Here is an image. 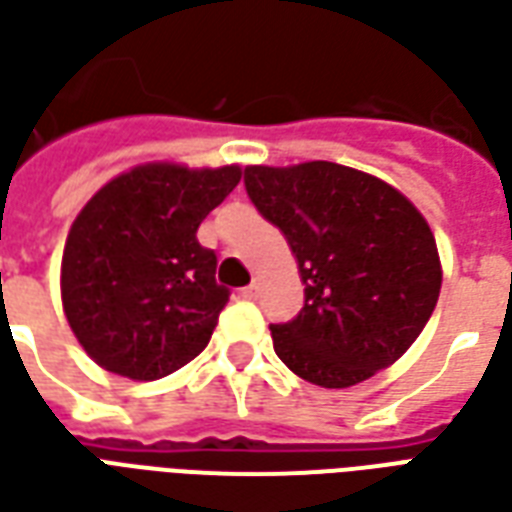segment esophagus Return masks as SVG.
<instances>
[{
	"label": "esophagus",
	"instance_id": "34e87169",
	"mask_svg": "<svg viewBox=\"0 0 512 512\" xmlns=\"http://www.w3.org/2000/svg\"><path fill=\"white\" fill-rule=\"evenodd\" d=\"M257 293H260V282H252V285H246L244 290H241V296H244V299H257Z\"/></svg>",
	"mask_w": 512,
	"mask_h": 512
}]
</instances>
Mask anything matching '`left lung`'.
Returning <instances> with one entry per match:
<instances>
[{"mask_svg":"<svg viewBox=\"0 0 512 512\" xmlns=\"http://www.w3.org/2000/svg\"><path fill=\"white\" fill-rule=\"evenodd\" d=\"M260 216L299 260L304 307L271 323L274 351L304 381L345 389L406 354L436 310V238L411 202L359 169L307 161L246 167Z\"/></svg>","mask_w":512,"mask_h":512,"instance_id":"left-lung-1","label":"left lung"}]
</instances>
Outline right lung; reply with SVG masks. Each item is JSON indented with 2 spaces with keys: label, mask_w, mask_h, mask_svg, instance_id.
<instances>
[{
  "label": "right lung",
  "mask_w": 512,
  "mask_h": 512,
  "mask_svg": "<svg viewBox=\"0 0 512 512\" xmlns=\"http://www.w3.org/2000/svg\"><path fill=\"white\" fill-rule=\"evenodd\" d=\"M241 167L145 164L109 180L76 216L62 252V307L98 365L156 381L202 354L230 290L202 219L238 186Z\"/></svg>",
  "instance_id": "right-lung-1"
}]
</instances>
